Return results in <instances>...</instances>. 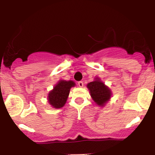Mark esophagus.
<instances>
[{
    "mask_svg": "<svg viewBox=\"0 0 155 155\" xmlns=\"http://www.w3.org/2000/svg\"><path fill=\"white\" fill-rule=\"evenodd\" d=\"M78 85L80 87H82L83 85H84V84H83L82 81H79V82H78Z\"/></svg>",
    "mask_w": 155,
    "mask_h": 155,
    "instance_id": "34e87169",
    "label": "esophagus"
}]
</instances>
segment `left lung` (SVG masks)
<instances>
[{
    "instance_id": "obj_1",
    "label": "left lung",
    "mask_w": 155,
    "mask_h": 155,
    "mask_svg": "<svg viewBox=\"0 0 155 155\" xmlns=\"http://www.w3.org/2000/svg\"><path fill=\"white\" fill-rule=\"evenodd\" d=\"M87 87L89 89L93 100L98 106H104L105 104H107L111 98L112 92L110 89L98 78L88 83Z\"/></svg>"
}]
</instances>
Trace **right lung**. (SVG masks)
Returning <instances> with one entry per match:
<instances>
[{"label": "right lung", "instance_id": "add662e5", "mask_svg": "<svg viewBox=\"0 0 155 155\" xmlns=\"http://www.w3.org/2000/svg\"><path fill=\"white\" fill-rule=\"evenodd\" d=\"M75 85L74 81L71 80H60L54 87V89L49 92L48 97V103L56 109L62 107L69 96L70 90Z\"/></svg>", "mask_w": 155, "mask_h": 155}]
</instances>
